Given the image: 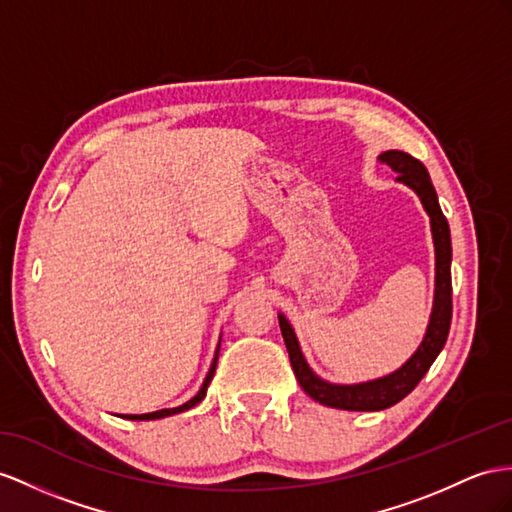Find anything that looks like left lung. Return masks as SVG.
I'll return each instance as SVG.
<instances>
[{
    "mask_svg": "<svg viewBox=\"0 0 512 512\" xmlns=\"http://www.w3.org/2000/svg\"><path fill=\"white\" fill-rule=\"evenodd\" d=\"M378 160L387 162V166L396 173V181L402 186L411 188L417 199L422 201L426 214L430 218V233L432 244H435V296H432V311L426 326V333L419 342L417 350L406 359L398 370L391 374L372 378V381L363 383H331L324 381L322 376L311 370L303 350H300L298 337L294 326L290 324L283 313H279V326L285 339L287 352H290L292 370L298 378L300 387L305 389L309 398L324 406H333V409L344 411H383L389 409L396 402L417 387L424 374L435 363L439 352L445 346V339L450 333V320H452V242H450V227L445 220L435 186H432L430 175L426 166L415 160L413 155L404 151H385L378 155Z\"/></svg>",
    "mask_w": 512,
    "mask_h": 512,
    "instance_id": "obj_1",
    "label": "left lung"
}]
</instances>
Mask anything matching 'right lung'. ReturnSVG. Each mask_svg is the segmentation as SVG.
<instances>
[{
  "mask_svg": "<svg viewBox=\"0 0 512 512\" xmlns=\"http://www.w3.org/2000/svg\"><path fill=\"white\" fill-rule=\"evenodd\" d=\"M218 350H220V344H218V348H216V355H214V361H212V365H209V372H207V376H205L203 387L199 389V393H196L194 398H190L188 402H183L181 406H175V409H162V411L142 413V415H121V417H123V419H136V422H149V419H162V417H168V415H177V413H183V411H190L192 406H196V404H199V402H201V400L207 396V387H209V383H212L214 372H216V363H218Z\"/></svg>",
  "mask_w": 512,
  "mask_h": 512,
  "instance_id": "1",
  "label": "right lung"
}]
</instances>
